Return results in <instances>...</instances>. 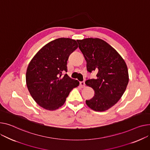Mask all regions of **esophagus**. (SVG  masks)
I'll list each match as a JSON object with an SVG mask.
<instances>
[{"mask_svg": "<svg viewBox=\"0 0 150 150\" xmlns=\"http://www.w3.org/2000/svg\"><path fill=\"white\" fill-rule=\"evenodd\" d=\"M79 84H80L82 88H84L85 87V82L84 81H81Z\"/></svg>", "mask_w": 150, "mask_h": 150, "instance_id": "34e87169", "label": "esophagus"}]
</instances>
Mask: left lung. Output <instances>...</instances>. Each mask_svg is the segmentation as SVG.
<instances>
[{"label": "left lung", "instance_id": "obj_1", "mask_svg": "<svg viewBox=\"0 0 150 150\" xmlns=\"http://www.w3.org/2000/svg\"><path fill=\"white\" fill-rule=\"evenodd\" d=\"M76 41L86 60L87 72H98L96 79H88L85 83L95 91V96L86 100V104L96 112L105 111L125 91L129 81L127 64L114 48L100 38Z\"/></svg>", "mask_w": 150, "mask_h": 150}]
</instances>
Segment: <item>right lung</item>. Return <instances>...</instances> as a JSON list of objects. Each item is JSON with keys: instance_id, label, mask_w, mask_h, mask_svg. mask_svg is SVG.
Here are the masks:
<instances>
[{"instance_id": "1", "label": "right lung", "mask_w": 150, "mask_h": 150, "mask_svg": "<svg viewBox=\"0 0 150 150\" xmlns=\"http://www.w3.org/2000/svg\"><path fill=\"white\" fill-rule=\"evenodd\" d=\"M78 47L75 40L59 38L44 46L30 62L26 71L28 91L40 107L54 110L62 107L79 83L70 78L67 62Z\"/></svg>"}]
</instances>
